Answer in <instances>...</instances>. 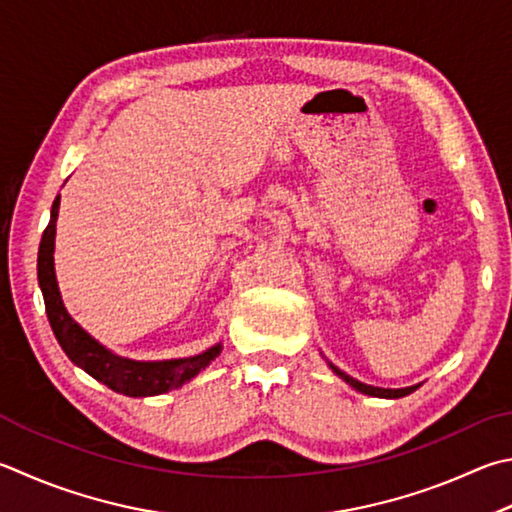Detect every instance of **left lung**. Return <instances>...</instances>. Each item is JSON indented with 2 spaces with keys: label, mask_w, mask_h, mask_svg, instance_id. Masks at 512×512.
Instances as JSON below:
<instances>
[{
  "label": "left lung",
  "mask_w": 512,
  "mask_h": 512,
  "mask_svg": "<svg viewBox=\"0 0 512 512\" xmlns=\"http://www.w3.org/2000/svg\"><path fill=\"white\" fill-rule=\"evenodd\" d=\"M327 365L331 367L333 374L340 376L342 380H345V383H347L349 387H353V389H356V392L365 394V396H376V398H403V396H407V394L416 392V387H418V385H412V387H401V389H385V387H374V385L360 383V380L351 378L349 374H345V371L338 369V367L333 365V362H329V360H327Z\"/></svg>",
  "instance_id": "1"
}]
</instances>
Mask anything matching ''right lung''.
<instances>
[{"label": "right lung", "mask_w": 512, "mask_h": 512, "mask_svg": "<svg viewBox=\"0 0 512 512\" xmlns=\"http://www.w3.org/2000/svg\"><path fill=\"white\" fill-rule=\"evenodd\" d=\"M60 212V197H55L51 206V221L46 226L40 250H37V282H40L46 315L51 329L58 338L62 351L67 353L73 365L85 369L91 378L107 385L118 394L143 398L159 396L188 383L199 371L206 369L221 353V342L212 345L199 356L172 358V360H132L118 356L111 349L89 336L80 324L71 318L67 306L62 302L58 277H55V221Z\"/></svg>", "instance_id": "obj_1"}]
</instances>
